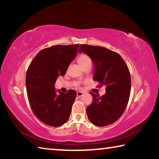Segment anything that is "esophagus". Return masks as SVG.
<instances>
[{
    "mask_svg": "<svg viewBox=\"0 0 159 159\" xmlns=\"http://www.w3.org/2000/svg\"><path fill=\"white\" fill-rule=\"evenodd\" d=\"M76 95L78 97H79V98H80V97H81L83 95V93L82 92H80V91H79V92L76 93Z\"/></svg>",
    "mask_w": 159,
    "mask_h": 159,
    "instance_id": "34e87169",
    "label": "esophagus"
}]
</instances>
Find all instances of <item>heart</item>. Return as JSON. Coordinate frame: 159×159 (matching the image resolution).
I'll return each instance as SVG.
<instances>
[{
	"instance_id": "1",
	"label": "heart",
	"mask_w": 159,
	"mask_h": 159,
	"mask_svg": "<svg viewBox=\"0 0 159 159\" xmlns=\"http://www.w3.org/2000/svg\"><path fill=\"white\" fill-rule=\"evenodd\" d=\"M77 61L82 69H84L86 66L91 65V64H92V61H91L89 56L85 55V54L80 55L77 58Z\"/></svg>"
}]
</instances>
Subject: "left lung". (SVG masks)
Masks as SVG:
<instances>
[{
  "instance_id": "8db88e82",
  "label": "left lung",
  "mask_w": 159,
  "mask_h": 159,
  "mask_svg": "<svg viewBox=\"0 0 159 159\" xmlns=\"http://www.w3.org/2000/svg\"><path fill=\"white\" fill-rule=\"evenodd\" d=\"M79 53L84 52L94 63L93 79L100 87L106 86L104 95L90 93L93 102L86 108L88 118L96 126H106L119 118L130 98L131 77L127 64L120 55L106 48L81 45Z\"/></svg>"
}]
</instances>
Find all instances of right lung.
Listing matches in <instances>:
<instances>
[{
    "label": "right lung",
    "mask_w": 159,
    "mask_h": 159,
    "mask_svg": "<svg viewBox=\"0 0 159 159\" xmlns=\"http://www.w3.org/2000/svg\"><path fill=\"white\" fill-rule=\"evenodd\" d=\"M80 45H53L40 51L26 75L28 99L34 114L45 124L59 127L68 120L76 92L62 93L55 89L59 76L66 74Z\"/></svg>",
    "instance_id": "obj_1"
}]
</instances>
